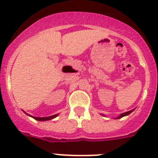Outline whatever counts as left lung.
I'll return each instance as SVG.
<instances>
[{"label": "left lung", "mask_w": 158, "mask_h": 158, "mask_svg": "<svg viewBox=\"0 0 158 158\" xmlns=\"http://www.w3.org/2000/svg\"><path fill=\"white\" fill-rule=\"evenodd\" d=\"M135 110V109H132V110H130V111H128V112H126V113H121V114L120 115V116H117V117L116 118V119H120V118H122V117H123V116H127V115H129L130 114V113H131L132 112H133V111ZM102 116H104L103 114H102Z\"/></svg>", "instance_id": "1"}]
</instances>
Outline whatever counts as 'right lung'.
<instances>
[{
    "label": "right lung",
    "instance_id": "1",
    "mask_svg": "<svg viewBox=\"0 0 158 158\" xmlns=\"http://www.w3.org/2000/svg\"><path fill=\"white\" fill-rule=\"evenodd\" d=\"M24 112V111H23ZM25 113V112H24ZM26 113L27 115H28V116H31L32 118H34L35 120H38V121H46V120H52V119H54L55 117H56V116H58L59 114H55V115H52V116H47V117H35V116H31V115L27 114V113Z\"/></svg>",
    "mask_w": 158,
    "mask_h": 158
}]
</instances>
